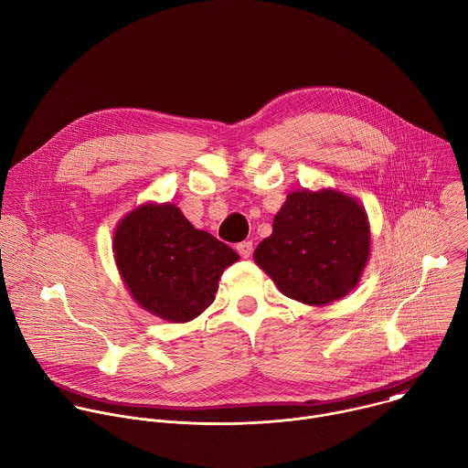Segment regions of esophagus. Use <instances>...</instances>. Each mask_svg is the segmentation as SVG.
<instances>
[{"label": "esophagus", "instance_id": "esophagus-1", "mask_svg": "<svg viewBox=\"0 0 468 468\" xmlns=\"http://www.w3.org/2000/svg\"><path fill=\"white\" fill-rule=\"evenodd\" d=\"M237 251H239V255H240L242 259H248V257L251 255V251H253V244H251L250 240L239 242V244H237Z\"/></svg>", "mask_w": 468, "mask_h": 468}]
</instances>
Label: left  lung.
<instances>
[{"instance_id": "1", "label": "left lung", "mask_w": 468, "mask_h": 468, "mask_svg": "<svg viewBox=\"0 0 468 468\" xmlns=\"http://www.w3.org/2000/svg\"><path fill=\"white\" fill-rule=\"evenodd\" d=\"M371 257L360 200L335 187L297 189L273 217L253 261L290 299L327 306L349 295Z\"/></svg>"}]
</instances>
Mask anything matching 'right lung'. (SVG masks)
Here are the masks:
<instances>
[{
	"label": "right lung",
	"mask_w": 468,
	"mask_h": 468,
	"mask_svg": "<svg viewBox=\"0 0 468 468\" xmlns=\"http://www.w3.org/2000/svg\"><path fill=\"white\" fill-rule=\"evenodd\" d=\"M113 261L132 299L148 314L187 324L215 301L222 271L240 257L197 229L171 202H144L115 226Z\"/></svg>",
	"instance_id": "obj_1"
}]
</instances>
